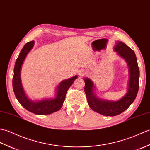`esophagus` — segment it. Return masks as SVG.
<instances>
[{
	"mask_svg": "<svg viewBox=\"0 0 150 150\" xmlns=\"http://www.w3.org/2000/svg\"><path fill=\"white\" fill-rule=\"evenodd\" d=\"M87 74V71L86 70L84 69H81L79 72V76H81V77H83V76H85V75Z\"/></svg>",
	"mask_w": 150,
	"mask_h": 150,
	"instance_id": "esophagus-1",
	"label": "esophagus"
}]
</instances>
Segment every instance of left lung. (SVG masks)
Instances as JSON below:
<instances>
[{"instance_id": "left-lung-1", "label": "left lung", "mask_w": 150, "mask_h": 150, "mask_svg": "<svg viewBox=\"0 0 150 150\" xmlns=\"http://www.w3.org/2000/svg\"><path fill=\"white\" fill-rule=\"evenodd\" d=\"M114 51L125 59L128 66L129 76L128 91L122 98L117 101H110L98 98L95 94L94 83L88 78L84 79L85 92L89 106L94 112L106 116L119 115L128 108L137 96L139 86V69L134 51L119 41L116 42Z\"/></svg>"}]
</instances>
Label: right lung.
<instances>
[{
  "label": "right lung",
  "instance_id": "1",
  "mask_svg": "<svg viewBox=\"0 0 150 150\" xmlns=\"http://www.w3.org/2000/svg\"><path fill=\"white\" fill-rule=\"evenodd\" d=\"M34 44V41H31L25 44L16 59L13 78V88L16 98L27 110L37 115H47L57 112L62 108L65 101L67 91L78 78V76L76 75L72 78L64 79L59 83L55 90L54 98L36 101L30 99L26 96L22 84L21 69L26 56L33 49Z\"/></svg>",
  "mask_w": 150,
  "mask_h": 150
}]
</instances>
